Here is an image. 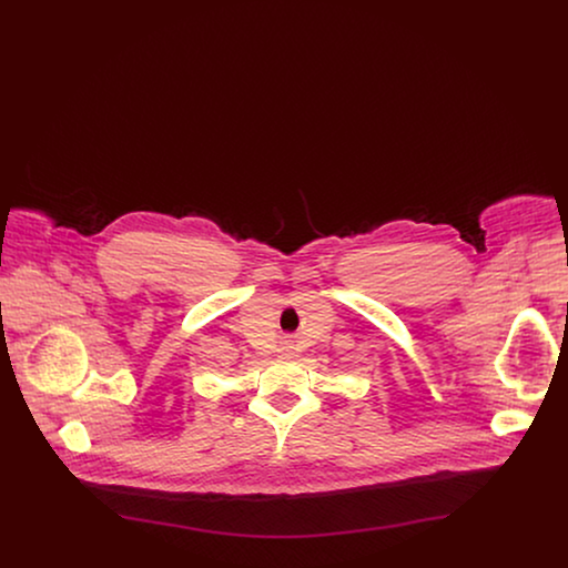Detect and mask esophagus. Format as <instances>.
<instances>
[{"mask_svg":"<svg viewBox=\"0 0 568 568\" xmlns=\"http://www.w3.org/2000/svg\"><path fill=\"white\" fill-rule=\"evenodd\" d=\"M285 352H292V347H287V349H285Z\"/></svg>","mask_w":568,"mask_h":568,"instance_id":"esophagus-1","label":"esophagus"}]
</instances>
